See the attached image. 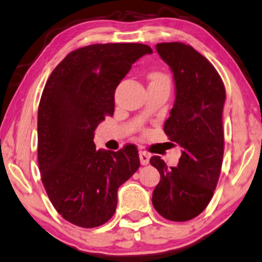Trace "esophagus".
Returning <instances> with one entry per match:
<instances>
[{
    "instance_id": "obj_1",
    "label": "esophagus",
    "mask_w": 262,
    "mask_h": 262,
    "mask_svg": "<svg viewBox=\"0 0 262 262\" xmlns=\"http://www.w3.org/2000/svg\"><path fill=\"white\" fill-rule=\"evenodd\" d=\"M139 158H140V163H141V165H147V164L149 163L150 154L145 152V150H140V152H139Z\"/></svg>"
}]
</instances>
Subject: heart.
Wrapping results in <instances>:
<instances>
[{"label":"heart","instance_id":"obj_1","mask_svg":"<svg viewBox=\"0 0 262 262\" xmlns=\"http://www.w3.org/2000/svg\"><path fill=\"white\" fill-rule=\"evenodd\" d=\"M150 79H167V77L161 75V73L156 72V73H152V75H150Z\"/></svg>","mask_w":262,"mask_h":262}]
</instances>
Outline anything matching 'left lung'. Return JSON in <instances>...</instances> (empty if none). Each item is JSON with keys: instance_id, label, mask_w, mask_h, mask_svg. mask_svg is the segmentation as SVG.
Segmentation results:
<instances>
[{"instance_id": "8db88e82", "label": "left lung", "mask_w": 262, "mask_h": 262, "mask_svg": "<svg viewBox=\"0 0 262 262\" xmlns=\"http://www.w3.org/2000/svg\"><path fill=\"white\" fill-rule=\"evenodd\" d=\"M157 52L173 73L176 99L164 132L182 147L176 167L160 157L149 163L160 173L152 203L161 216L184 222L209 204L222 167V124L226 89L211 62L182 42L157 43Z\"/></svg>"}]
</instances>
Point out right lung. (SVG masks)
Listing matches in <instances>:
<instances>
[{
  "label": "right lung",
  "instance_id": "obj_1",
  "mask_svg": "<svg viewBox=\"0 0 262 262\" xmlns=\"http://www.w3.org/2000/svg\"><path fill=\"white\" fill-rule=\"evenodd\" d=\"M153 51L143 43H95L53 70L38 109V163L47 196L70 223L95 228L112 219L117 190L140 166L138 149H96L98 123L115 108L116 86Z\"/></svg>",
  "mask_w": 262,
  "mask_h": 262
}]
</instances>
